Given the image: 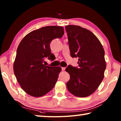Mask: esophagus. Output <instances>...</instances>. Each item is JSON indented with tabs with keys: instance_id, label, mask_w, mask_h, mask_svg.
Here are the masks:
<instances>
[{
	"instance_id": "obj_1",
	"label": "esophagus",
	"mask_w": 121,
	"mask_h": 121,
	"mask_svg": "<svg viewBox=\"0 0 121 121\" xmlns=\"http://www.w3.org/2000/svg\"><path fill=\"white\" fill-rule=\"evenodd\" d=\"M61 69H62V71H64V70H65V67H62V68H61Z\"/></svg>"
}]
</instances>
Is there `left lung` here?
<instances>
[{"mask_svg":"<svg viewBox=\"0 0 121 121\" xmlns=\"http://www.w3.org/2000/svg\"><path fill=\"white\" fill-rule=\"evenodd\" d=\"M70 55L78 58V66L69 65L65 71L70 75L67 87L78 97H86L94 93L104 77L106 68L105 51L92 32L80 26H65Z\"/></svg>","mask_w":121,"mask_h":121,"instance_id":"8db88e82","label":"left lung"}]
</instances>
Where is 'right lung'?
<instances>
[{"mask_svg":"<svg viewBox=\"0 0 121 121\" xmlns=\"http://www.w3.org/2000/svg\"><path fill=\"white\" fill-rule=\"evenodd\" d=\"M63 34L62 26H46L30 32L20 42L14 72L22 89L30 95L42 97L54 87L61 68L46 65L44 59L52 60L54 54L51 51V42Z\"/></svg>","mask_w":121,"mask_h":121,"instance_id":"add662e5","label":"right lung"}]
</instances>
